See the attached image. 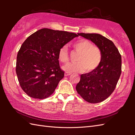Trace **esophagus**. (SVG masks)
I'll return each instance as SVG.
<instances>
[{
    "label": "esophagus",
    "mask_w": 135,
    "mask_h": 135,
    "mask_svg": "<svg viewBox=\"0 0 135 135\" xmlns=\"http://www.w3.org/2000/svg\"><path fill=\"white\" fill-rule=\"evenodd\" d=\"M71 75V74L69 73H67V72H65V74H64V75H65V76H68V75Z\"/></svg>",
    "instance_id": "obj_1"
}]
</instances>
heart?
<instances>
[{"mask_svg": "<svg viewBox=\"0 0 135 135\" xmlns=\"http://www.w3.org/2000/svg\"><path fill=\"white\" fill-rule=\"evenodd\" d=\"M73 46L79 52L76 59V62L69 63L63 66L62 69L67 73L81 72L86 70L91 71L99 65L102 60L101 51L98 47L92 45L88 40L81 39L74 43ZM59 59L61 62L66 63L68 61V49L63 46L59 50Z\"/></svg>", "mask_w": 135, "mask_h": 135, "instance_id": "heart-1", "label": "heart"}]
</instances>
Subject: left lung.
I'll return each mask as SVG.
<instances>
[{
    "label": "left lung",
    "instance_id": "8db88e82",
    "mask_svg": "<svg viewBox=\"0 0 135 135\" xmlns=\"http://www.w3.org/2000/svg\"><path fill=\"white\" fill-rule=\"evenodd\" d=\"M78 35L90 40L99 48L102 60L95 69L82 74L76 90L85 101L102 102L111 95L116 87L121 74V56L114 43L100 34Z\"/></svg>",
    "mask_w": 135,
    "mask_h": 135
}]
</instances>
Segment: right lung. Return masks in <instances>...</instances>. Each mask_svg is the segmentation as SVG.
<instances>
[{
	"label": "right lung",
	"mask_w": 135,
	"mask_h": 135,
	"mask_svg": "<svg viewBox=\"0 0 135 135\" xmlns=\"http://www.w3.org/2000/svg\"><path fill=\"white\" fill-rule=\"evenodd\" d=\"M76 33L43 28L31 35L17 54L16 74L22 89L28 96L44 99L55 90L64 72L58 52Z\"/></svg>",
	"instance_id": "1"
}]
</instances>
